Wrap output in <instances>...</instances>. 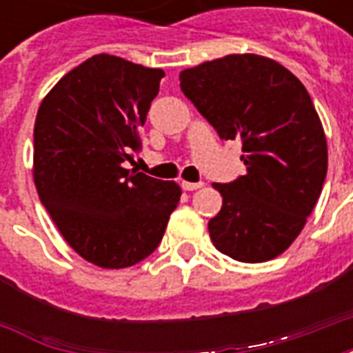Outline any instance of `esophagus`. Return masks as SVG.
I'll return each instance as SVG.
<instances>
[{
	"label": "esophagus",
	"instance_id": "1",
	"mask_svg": "<svg viewBox=\"0 0 353 353\" xmlns=\"http://www.w3.org/2000/svg\"><path fill=\"white\" fill-rule=\"evenodd\" d=\"M181 187H183L185 191H196L200 187H204V183H202V181H196V183H192V181H183Z\"/></svg>",
	"mask_w": 353,
	"mask_h": 353
}]
</instances>
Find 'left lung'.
Instances as JSON below:
<instances>
[{"label":"left lung","mask_w":353,"mask_h":353,"mask_svg":"<svg viewBox=\"0 0 353 353\" xmlns=\"http://www.w3.org/2000/svg\"><path fill=\"white\" fill-rule=\"evenodd\" d=\"M181 90L221 139L242 141L245 176L214 183L221 212L208 223L225 255L265 263L293 244L327 176V139L308 90L259 54H229L179 73Z\"/></svg>","instance_id":"obj_1"}]
</instances>
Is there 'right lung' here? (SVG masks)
I'll use <instances>...</instances> for the list:
<instances>
[{
    "mask_svg": "<svg viewBox=\"0 0 353 353\" xmlns=\"http://www.w3.org/2000/svg\"><path fill=\"white\" fill-rule=\"evenodd\" d=\"M162 70L111 54L73 68L43 98L34 128V181L68 244L101 268H126L161 244L181 189L126 170Z\"/></svg>",
    "mask_w": 353,
    "mask_h": 353,
    "instance_id": "right-lung-1",
    "label": "right lung"
}]
</instances>
